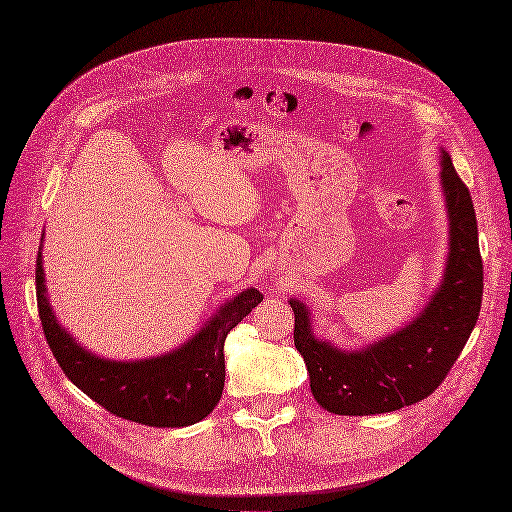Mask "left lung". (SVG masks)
I'll return each instance as SVG.
<instances>
[{
    "instance_id": "1",
    "label": "left lung",
    "mask_w": 512,
    "mask_h": 512,
    "mask_svg": "<svg viewBox=\"0 0 512 512\" xmlns=\"http://www.w3.org/2000/svg\"><path fill=\"white\" fill-rule=\"evenodd\" d=\"M441 185L449 215V255L439 289L420 316L361 350H339L316 339L304 301L295 312V348L304 356L316 403L337 415L390 413L437 390L477 325L483 261L472 198L445 149Z\"/></svg>"
}]
</instances>
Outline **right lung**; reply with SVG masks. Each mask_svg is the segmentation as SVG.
<instances>
[{
	"mask_svg": "<svg viewBox=\"0 0 512 512\" xmlns=\"http://www.w3.org/2000/svg\"><path fill=\"white\" fill-rule=\"evenodd\" d=\"M44 282L40 246L35 263L37 310L46 342L65 375L109 413L156 428L192 426L217 407L225 382V337L263 301L257 289H244L177 350L124 363L107 361L75 342L56 320Z\"/></svg>",
	"mask_w": 512,
	"mask_h": 512,
	"instance_id": "obj_1",
	"label": "right lung"
}]
</instances>
